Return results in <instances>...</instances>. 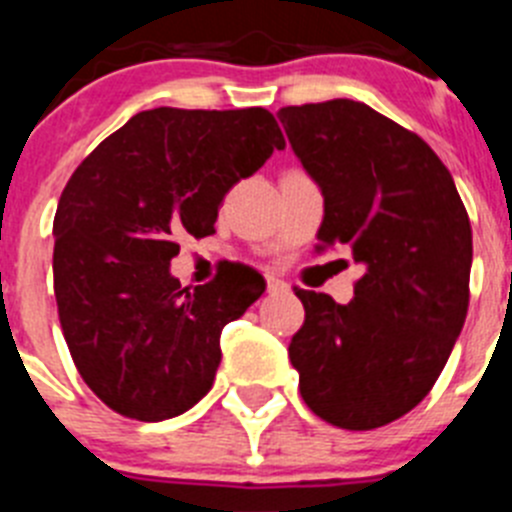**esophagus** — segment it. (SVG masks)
Masks as SVG:
<instances>
[{"label":"esophagus","mask_w":512,"mask_h":512,"mask_svg":"<svg viewBox=\"0 0 512 512\" xmlns=\"http://www.w3.org/2000/svg\"><path fill=\"white\" fill-rule=\"evenodd\" d=\"M266 289H269V295H279V292H287L289 284L284 282V279L269 277V279H266Z\"/></svg>","instance_id":"obj_1"}]
</instances>
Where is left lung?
Returning a JSON list of instances; mask_svg holds the SVG:
<instances>
[{"instance_id":"8db88e82","label":"left lung","mask_w":512,"mask_h":512,"mask_svg":"<svg viewBox=\"0 0 512 512\" xmlns=\"http://www.w3.org/2000/svg\"><path fill=\"white\" fill-rule=\"evenodd\" d=\"M277 117L323 192L315 248H346L364 266L346 305L297 289L305 323L289 361L312 413L372 431L431 392L464 328L469 215L431 146L369 104L330 99Z\"/></svg>"}]
</instances>
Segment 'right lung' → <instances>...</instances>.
<instances>
[{
  "label": "right lung",
  "mask_w": 512,
  "mask_h": 512,
  "mask_svg": "<svg viewBox=\"0 0 512 512\" xmlns=\"http://www.w3.org/2000/svg\"><path fill=\"white\" fill-rule=\"evenodd\" d=\"M287 146L264 107L138 112L71 174L53 220V289L81 379L125 418L158 423L210 392L220 333L264 295L243 269L187 289L179 238L215 233L233 184Z\"/></svg>",
  "instance_id": "obj_1"
}]
</instances>
